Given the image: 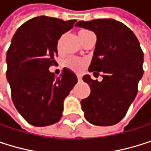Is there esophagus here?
<instances>
[{"instance_id": "1", "label": "esophagus", "mask_w": 151, "mask_h": 151, "mask_svg": "<svg viewBox=\"0 0 151 151\" xmlns=\"http://www.w3.org/2000/svg\"><path fill=\"white\" fill-rule=\"evenodd\" d=\"M77 78H78V81H81L82 78H81V75H77Z\"/></svg>"}]
</instances>
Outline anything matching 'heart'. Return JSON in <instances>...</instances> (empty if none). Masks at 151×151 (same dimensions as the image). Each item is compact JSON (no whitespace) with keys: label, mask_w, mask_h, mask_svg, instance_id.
<instances>
[{"label":"heart","mask_w":151,"mask_h":151,"mask_svg":"<svg viewBox=\"0 0 151 151\" xmlns=\"http://www.w3.org/2000/svg\"><path fill=\"white\" fill-rule=\"evenodd\" d=\"M94 35V33L87 29H81L79 31V37L81 40L82 43H84L90 36ZM63 40V36H62L58 41H57V49L58 51L61 50V47H62V43ZM64 65L69 68L70 70H73V71H81L86 65H87V61L81 58H77L74 56H70L65 60Z\"/></svg>","instance_id":"obj_1"}]
</instances>
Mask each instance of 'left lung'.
I'll list each match as a JSON object with an SVG mask.
<instances>
[{
  "label": "left lung",
  "instance_id": "8db88e82",
  "mask_svg": "<svg viewBox=\"0 0 151 151\" xmlns=\"http://www.w3.org/2000/svg\"><path fill=\"white\" fill-rule=\"evenodd\" d=\"M76 26L93 31L97 38L89 72L102 73L101 82L85 75L90 87L81 100L86 119L96 126H112L127 114L143 74V52L134 33L123 23L110 19L79 21ZM94 73V74H95Z\"/></svg>",
  "mask_w": 151,
  "mask_h": 151
}]
</instances>
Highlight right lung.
<instances>
[{
	"label": "right lung",
	"instance_id": "right-lung-1",
	"mask_svg": "<svg viewBox=\"0 0 151 151\" xmlns=\"http://www.w3.org/2000/svg\"><path fill=\"white\" fill-rule=\"evenodd\" d=\"M76 20L63 21L46 16L23 24L7 51V79L13 104L31 125L46 127L58 122L63 101L78 82L77 76L63 69L55 78L49 67L56 63L57 41Z\"/></svg>",
	"mask_w": 151,
	"mask_h": 151
}]
</instances>
